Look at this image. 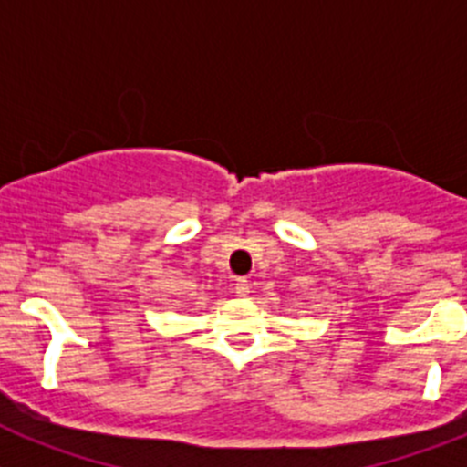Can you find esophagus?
I'll use <instances>...</instances> for the list:
<instances>
[{
	"label": "esophagus",
	"mask_w": 467,
	"mask_h": 467,
	"mask_svg": "<svg viewBox=\"0 0 467 467\" xmlns=\"http://www.w3.org/2000/svg\"><path fill=\"white\" fill-rule=\"evenodd\" d=\"M234 292H236V296H247L250 295V283L245 278H238L234 285Z\"/></svg>",
	"instance_id": "1"
}]
</instances>
